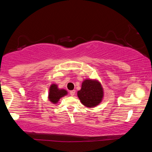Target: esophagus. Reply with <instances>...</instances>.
Instances as JSON below:
<instances>
[{"mask_svg":"<svg viewBox=\"0 0 152 152\" xmlns=\"http://www.w3.org/2000/svg\"><path fill=\"white\" fill-rule=\"evenodd\" d=\"M75 92H76V91H74V90H73V91H71L70 92V95L71 96H74V94H75Z\"/></svg>","mask_w":152,"mask_h":152,"instance_id":"1","label":"esophagus"}]
</instances>
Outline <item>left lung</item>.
<instances>
[{"label": "left lung", "instance_id": "obj_1", "mask_svg": "<svg viewBox=\"0 0 152 152\" xmlns=\"http://www.w3.org/2000/svg\"><path fill=\"white\" fill-rule=\"evenodd\" d=\"M77 94L84 106L94 107L102 101L104 94L103 88L99 82L86 79L82 82V88Z\"/></svg>", "mask_w": 152, "mask_h": 152}]
</instances>
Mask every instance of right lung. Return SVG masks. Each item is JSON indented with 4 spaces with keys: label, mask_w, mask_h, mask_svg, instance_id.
<instances>
[{
    "label": "right lung",
    "mask_w": 152,
    "mask_h": 152,
    "mask_svg": "<svg viewBox=\"0 0 152 152\" xmlns=\"http://www.w3.org/2000/svg\"><path fill=\"white\" fill-rule=\"evenodd\" d=\"M68 94V92L64 89H59L58 85L56 84H53L50 86V92H49V100L53 104L57 103L60 99V98L63 97Z\"/></svg>",
    "instance_id": "obj_1"
}]
</instances>
